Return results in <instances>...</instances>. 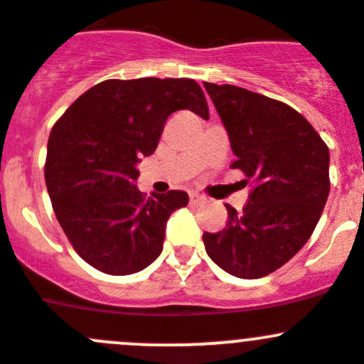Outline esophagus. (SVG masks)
<instances>
[{"label":"esophagus","mask_w":364,"mask_h":364,"mask_svg":"<svg viewBox=\"0 0 364 364\" xmlns=\"http://www.w3.org/2000/svg\"><path fill=\"white\" fill-rule=\"evenodd\" d=\"M189 202H191V205H198V203L203 202V196L196 195V193H191V196H189Z\"/></svg>","instance_id":"obj_1"}]
</instances>
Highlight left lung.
I'll return each instance as SVG.
<instances>
[{
  "label": "left lung",
  "mask_w": 364,
  "mask_h": 364,
  "mask_svg": "<svg viewBox=\"0 0 364 364\" xmlns=\"http://www.w3.org/2000/svg\"><path fill=\"white\" fill-rule=\"evenodd\" d=\"M236 155L232 168L254 180L243 213L227 207L223 230L205 232L207 255L240 279L286 264L313 234L328 189V148L309 121L277 100L203 82Z\"/></svg>",
  "instance_id": "1"
}]
</instances>
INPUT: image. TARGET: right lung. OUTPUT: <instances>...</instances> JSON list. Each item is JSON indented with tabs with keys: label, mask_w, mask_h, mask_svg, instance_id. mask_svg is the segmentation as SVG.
<instances>
[{
	"label": "right lung",
	"mask_w": 364,
	"mask_h": 364,
	"mask_svg": "<svg viewBox=\"0 0 364 364\" xmlns=\"http://www.w3.org/2000/svg\"><path fill=\"white\" fill-rule=\"evenodd\" d=\"M209 119L207 100L191 78L105 80L85 91L51 128L48 195L69 243L109 275H130L161 255L171 213L188 193L144 198L137 164L157 148L176 110Z\"/></svg>",
	"instance_id": "1"
}]
</instances>
